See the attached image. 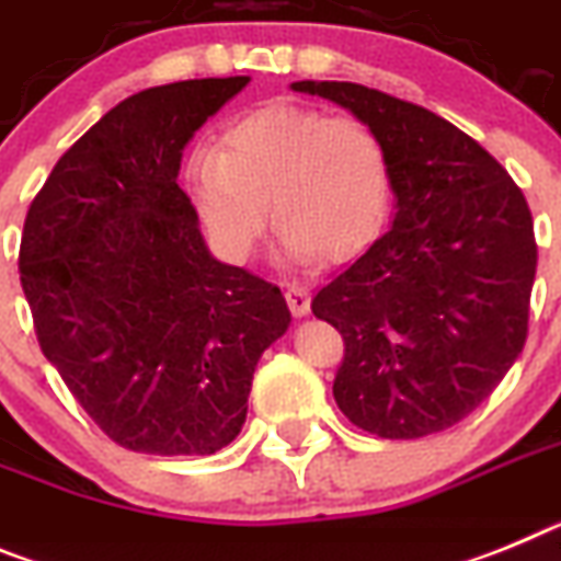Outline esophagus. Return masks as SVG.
Returning <instances> with one entry per match:
<instances>
[{"instance_id":"esophagus-1","label":"esophagus","mask_w":561,"mask_h":561,"mask_svg":"<svg viewBox=\"0 0 561 561\" xmlns=\"http://www.w3.org/2000/svg\"><path fill=\"white\" fill-rule=\"evenodd\" d=\"M286 304H289L295 318H306L309 309H312V295H309L304 284H289L286 286Z\"/></svg>"}]
</instances>
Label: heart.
<instances>
[{"label":"heart","mask_w":561,"mask_h":561,"mask_svg":"<svg viewBox=\"0 0 561 561\" xmlns=\"http://www.w3.org/2000/svg\"><path fill=\"white\" fill-rule=\"evenodd\" d=\"M201 221L232 261L255 255L270 198L295 261H343L380 229L391 201L386 147L366 122L275 102L232 122L221 150L201 147L184 170Z\"/></svg>","instance_id":"b5f03b06"}]
</instances>
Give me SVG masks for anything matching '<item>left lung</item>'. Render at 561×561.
Segmentation results:
<instances>
[{
  "label": "left lung",
  "mask_w": 561,
  "mask_h": 561,
  "mask_svg": "<svg viewBox=\"0 0 561 561\" xmlns=\"http://www.w3.org/2000/svg\"><path fill=\"white\" fill-rule=\"evenodd\" d=\"M380 136L394 218L314 295L343 334L334 403L357 428L417 439L468 417L528 337V201L491 152L417 104L352 81H291Z\"/></svg>",
  "instance_id": "1"
}]
</instances>
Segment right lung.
<instances>
[{
    "label": "right lung",
    "mask_w": 561,
    "mask_h": 561,
    "mask_svg": "<svg viewBox=\"0 0 561 561\" xmlns=\"http://www.w3.org/2000/svg\"><path fill=\"white\" fill-rule=\"evenodd\" d=\"M249 76L141 90L59 158L27 209L19 277L47 360L122 448L204 457L232 443L280 289L213 257L179 186L195 133Z\"/></svg>",
    "instance_id": "obj_1"
}]
</instances>
